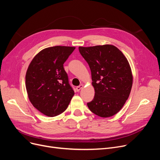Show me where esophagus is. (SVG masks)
I'll list each match as a JSON object with an SVG mask.
<instances>
[{
	"instance_id": "esophagus-1",
	"label": "esophagus",
	"mask_w": 160,
	"mask_h": 160,
	"mask_svg": "<svg viewBox=\"0 0 160 160\" xmlns=\"http://www.w3.org/2000/svg\"><path fill=\"white\" fill-rule=\"evenodd\" d=\"M83 87H84V85H82V84L80 85L79 86H77V87H76V91H77V92H79L80 90V89H82Z\"/></svg>"
}]
</instances>
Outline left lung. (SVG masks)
<instances>
[{"label": "left lung", "instance_id": "obj_1", "mask_svg": "<svg viewBox=\"0 0 160 160\" xmlns=\"http://www.w3.org/2000/svg\"><path fill=\"white\" fill-rule=\"evenodd\" d=\"M92 72L95 89L89 110L102 118L112 116L128 99L133 84L131 67L122 52L112 45L79 47Z\"/></svg>", "mask_w": 160, "mask_h": 160}]
</instances>
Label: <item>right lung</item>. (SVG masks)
<instances>
[{
    "label": "right lung",
    "mask_w": 160,
    "mask_h": 160,
    "mask_svg": "<svg viewBox=\"0 0 160 160\" xmlns=\"http://www.w3.org/2000/svg\"><path fill=\"white\" fill-rule=\"evenodd\" d=\"M74 47L45 48L33 58L25 76L26 89L32 105L46 116H56L68 107L74 92L63 64Z\"/></svg>",
    "instance_id": "obj_1"
}]
</instances>
